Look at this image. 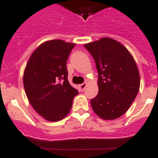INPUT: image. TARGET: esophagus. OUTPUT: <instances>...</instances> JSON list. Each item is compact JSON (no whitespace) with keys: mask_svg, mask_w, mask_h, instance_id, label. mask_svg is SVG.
I'll use <instances>...</instances> for the list:
<instances>
[{"mask_svg":"<svg viewBox=\"0 0 158 158\" xmlns=\"http://www.w3.org/2000/svg\"><path fill=\"white\" fill-rule=\"evenodd\" d=\"M86 85H87V82H84V83L80 84V85H79V89H80L81 91H83L84 89L86 88Z\"/></svg>","mask_w":158,"mask_h":158,"instance_id":"obj_1","label":"esophagus"}]
</instances>
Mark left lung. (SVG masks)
Masks as SVG:
<instances>
[{"label": "left lung", "instance_id": "left-lung-1", "mask_svg": "<svg viewBox=\"0 0 158 158\" xmlns=\"http://www.w3.org/2000/svg\"><path fill=\"white\" fill-rule=\"evenodd\" d=\"M98 72V94L90 101L94 112L104 120L121 117L139 92V74L132 54L118 41L104 37L86 44Z\"/></svg>", "mask_w": 158, "mask_h": 158}]
</instances>
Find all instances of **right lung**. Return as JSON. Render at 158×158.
Returning a JSON list of instances; mask_svg holds the SVG:
<instances>
[{"instance_id":"add662e5","label":"right lung","mask_w":158,"mask_h":158,"mask_svg":"<svg viewBox=\"0 0 158 158\" xmlns=\"http://www.w3.org/2000/svg\"><path fill=\"white\" fill-rule=\"evenodd\" d=\"M76 44L61 40L43 43L31 54L23 75L29 103L49 122L64 118L78 90L68 80L66 62Z\"/></svg>"}]
</instances>
